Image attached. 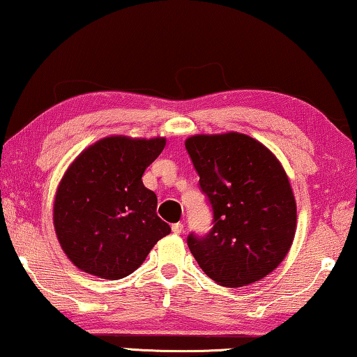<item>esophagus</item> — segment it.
<instances>
[{
    "label": "esophagus",
    "instance_id": "obj_1",
    "mask_svg": "<svg viewBox=\"0 0 357 357\" xmlns=\"http://www.w3.org/2000/svg\"><path fill=\"white\" fill-rule=\"evenodd\" d=\"M172 230H173V234H176V235L183 234V231H184V224H183V222L173 224V225H172Z\"/></svg>",
    "mask_w": 357,
    "mask_h": 357
}]
</instances>
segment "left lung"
<instances>
[{"label":"left lung","instance_id":"obj_1","mask_svg":"<svg viewBox=\"0 0 357 357\" xmlns=\"http://www.w3.org/2000/svg\"><path fill=\"white\" fill-rule=\"evenodd\" d=\"M185 149L213 209L209 234L188 236L200 268L229 287L265 278L296 235L297 206L284 168L243 133L195 135L185 139Z\"/></svg>","mask_w":357,"mask_h":357}]
</instances>
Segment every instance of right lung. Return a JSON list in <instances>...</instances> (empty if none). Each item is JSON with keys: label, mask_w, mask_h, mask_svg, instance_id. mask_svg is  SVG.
<instances>
[{"label": "right lung", "mask_w": 357, "mask_h": 357, "mask_svg": "<svg viewBox=\"0 0 357 357\" xmlns=\"http://www.w3.org/2000/svg\"><path fill=\"white\" fill-rule=\"evenodd\" d=\"M165 138L107 137L76 157L61 178L54 227L61 250L79 270L105 280L133 273L172 229L157 216V197L143 173Z\"/></svg>", "instance_id": "right-lung-1"}]
</instances>
